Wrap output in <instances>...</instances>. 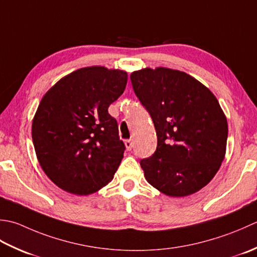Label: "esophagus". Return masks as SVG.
Instances as JSON below:
<instances>
[{
  "label": "esophagus",
  "mask_w": 257,
  "mask_h": 257,
  "mask_svg": "<svg viewBox=\"0 0 257 257\" xmlns=\"http://www.w3.org/2000/svg\"><path fill=\"white\" fill-rule=\"evenodd\" d=\"M124 143H125V148H126L127 151L132 150V148H133V141L132 140H126Z\"/></svg>",
  "instance_id": "esophagus-1"
}]
</instances>
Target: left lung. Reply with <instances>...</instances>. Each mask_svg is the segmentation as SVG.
Segmentation results:
<instances>
[{
  "label": "left lung",
  "mask_w": 257,
  "mask_h": 257,
  "mask_svg": "<svg viewBox=\"0 0 257 257\" xmlns=\"http://www.w3.org/2000/svg\"><path fill=\"white\" fill-rule=\"evenodd\" d=\"M136 96L148 109L158 148L140 162L150 184L163 194H194L221 167L227 119L215 95L185 72L146 67L131 74Z\"/></svg>",
  "instance_id": "1"
}]
</instances>
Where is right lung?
<instances>
[{"label": "right lung", "mask_w": 257, "mask_h": 257, "mask_svg": "<svg viewBox=\"0 0 257 257\" xmlns=\"http://www.w3.org/2000/svg\"><path fill=\"white\" fill-rule=\"evenodd\" d=\"M126 83L125 71L88 66L62 77L42 97L32 122L36 158L63 191L88 195L113 180L125 145L107 108Z\"/></svg>", "instance_id": "add662e5"}]
</instances>
